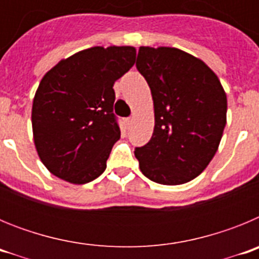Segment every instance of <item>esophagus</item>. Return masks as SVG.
I'll list each match as a JSON object with an SVG mask.
<instances>
[{
    "mask_svg": "<svg viewBox=\"0 0 259 259\" xmlns=\"http://www.w3.org/2000/svg\"><path fill=\"white\" fill-rule=\"evenodd\" d=\"M132 122H134V119H132V118H127V119H125V125H127V128L131 127Z\"/></svg>",
    "mask_w": 259,
    "mask_h": 259,
    "instance_id": "1",
    "label": "esophagus"
}]
</instances>
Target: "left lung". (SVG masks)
I'll list each match as a JSON object with an SVG mask.
<instances>
[{
    "label": "left lung",
    "instance_id": "left-lung-1",
    "mask_svg": "<svg viewBox=\"0 0 259 259\" xmlns=\"http://www.w3.org/2000/svg\"><path fill=\"white\" fill-rule=\"evenodd\" d=\"M136 67L149 84L154 131L135 149L140 170L152 182H191L218 150L227 122V96L214 71L176 48L141 47Z\"/></svg>",
    "mask_w": 259,
    "mask_h": 259
}]
</instances>
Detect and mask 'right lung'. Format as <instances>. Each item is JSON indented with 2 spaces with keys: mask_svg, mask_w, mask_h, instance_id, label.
<instances>
[{
  "mask_svg": "<svg viewBox=\"0 0 259 259\" xmlns=\"http://www.w3.org/2000/svg\"><path fill=\"white\" fill-rule=\"evenodd\" d=\"M134 47H95L62 59L41 79L32 131L41 162L59 179L85 184L101 175L120 137L114 83L135 65Z\"/></svg>",
  "mask_w": 259,
  "mask_h": 259,
  "instance_id": "obj_1",
  "label": "right lung"
}]
</instances>
